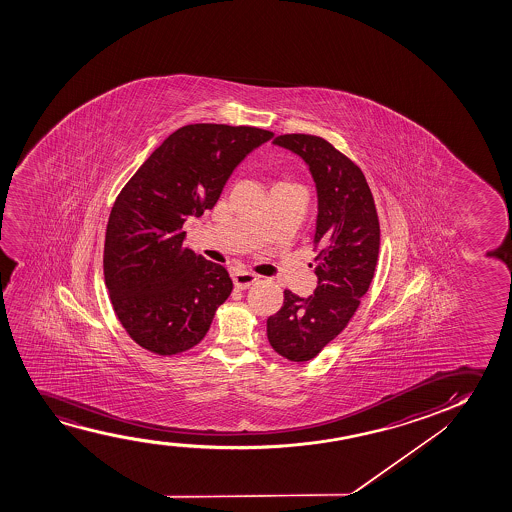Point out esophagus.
<instances>
[{
  "instance_id": "esophagus-1",
  "label": "esophagus",
  "mask_w": 512,
  "mask_h": 512,
  "mask_svg": "<svg viewBox=\"0 0 512 512\" xmlns=\"http://www.w3.org/2000/svg\"><path fill=\"white\" fill-rule=\"evenodd\" d=\"M232 280H234V285L238 288H248L250 285H253L255 281L259 280V276L257 274L252 273V271H245V269H239L232 276Z\"/></svg>"
}]
</instances>
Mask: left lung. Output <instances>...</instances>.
<instances>
[{"mask_svg": "<svg viewBox=\"0 0 512 512\" xmlns=\"http://www.w3.org/2000/svg\"><path fill=\"white\" fill-rule=\"evenodd\" d=\"M308 164L318 196L315 257L318 287L302 299L285 290L283 306L267 318V339L292 362H308L343 332L369 290L379 253V220L362 169L329 141L281 134L273 141Z\"/></svg>", "mask_w": 512, "mask_h": 512, "instance_id": "left-lung-1", "label": "left lung"}]
</instances>
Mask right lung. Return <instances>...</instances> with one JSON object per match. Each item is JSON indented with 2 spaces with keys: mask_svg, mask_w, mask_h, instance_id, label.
Here are the masks:
<instances>
[{
  "mask_svg": "<svg viewBox=\"0 0 512 512\" xmlns=\"http://www.w3.org/2000/svg\"><path fill=\"white\" fill-rule=\"evenodd\" d=\"M259 127L190 124L169 134L120 190L106 225L105 283L134 343L157 355L196 346L231 295L227 269L183 248V222L217 204Z\"/></svg>",
  "mask_w": 512,
  "mask_h": 512,
  "instance_id": "1",
  "label": "right lung"
}]
</instances>
